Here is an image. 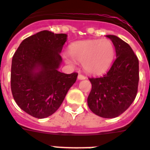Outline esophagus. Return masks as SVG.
Returning <instances> with one entry per match:
<instances>
[{
  "label": "esophagus",
  "instance_id": "esophagus-1",
  "mask_svg": "<svg viewBox=\"0 0 150 150\" xmlns=\"http://www.w3.org/2000/svg\"><path fill=\"white\" fill-rule=\"evenodd\" d=\"M86 79V77H85L83 75H82V74H79L78 79H79V80H83V79Z\"/></svg>",
  "mask_w": 150,
  "mask_h": 150
}]
</instances>
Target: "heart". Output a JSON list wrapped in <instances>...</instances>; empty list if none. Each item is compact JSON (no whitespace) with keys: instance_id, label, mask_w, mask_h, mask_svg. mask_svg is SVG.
I'll return each instance as SVG.
<instances>
[{"instance_id":"heart-1","label":"heart","mask_w":150,"mask_h":150,"mask_svg":"<svg viewBox=\"0 0 150 150\" xmlns=\"http://www.w3.org/2000/svg\"><path fill=\"white\" fill-rule=\"evenodd\" d=\"M69 56L66 59L72 64L73 59L83 64L87 73L98 75L111 66L115 57V47L108 40H91L71 45Z\"/></svg>"}]
</instances>
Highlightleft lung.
<instances>
[{"label": "left lung", "mask_w": 150, "mask_h": 150, "mask_svg": "<svg viewBox=\"0 0 150 150\" xmlns=\"http://www.w3.org/2000/svg\"><path fill=\"white\" fill-rule=\"evenodd\" d=\"M115 47L116 59L106 74L90 78L91 91L88 106L94 114L105 118L122 115L134 102L139 81V63L127 43L116 35H108Z\"/></svg>", "instance_id": "left-lung-1"}]
</instances>
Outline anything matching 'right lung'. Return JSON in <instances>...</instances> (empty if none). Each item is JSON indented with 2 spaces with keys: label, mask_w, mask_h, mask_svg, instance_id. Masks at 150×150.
Segmentation results:
<instances>
[{
  "label": "right lung",
  "mask_w": 150,
  "mask_h": 150,
  "mask_svg": "<svg viewBox=\"0 0 150 150\" xmlns=\"http://www.w3.org/2000/svg\"><path fill=\"white\" fill-rule=\"evenodd\" d=\"M67 34L44 30L24 39L14 53L11 90L19 107L36 118L53 115L75 83L78 73L58 69Z\"/></svg>",
  "instance_id": "1"
}]
</instances>
